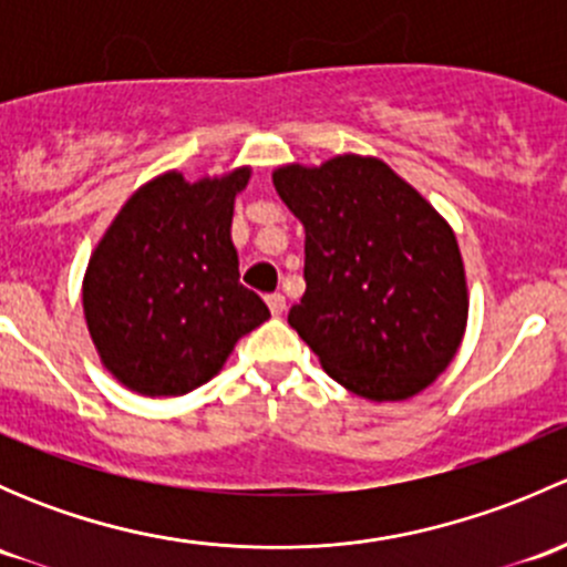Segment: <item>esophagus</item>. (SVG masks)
Segmentation results:
<instances>
[{
	"instance_id": "34e87169",
	"label": "esophagus",
	"mask_w": 567,
	"mask_h": 567,
	"mask_svg": "<svg viewBox=\"0 0 567 567\" xmlns=\"http://www.w3.org/2000/svg\"><path fill=\"white\" fill-rule=\"evenodd\" d=\"M266 305H268V310H271V316H282V312H285V296L282 293L266 296Z\"/></svg>"
}]
</instances>
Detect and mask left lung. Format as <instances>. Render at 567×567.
I'll use <instances>...</instances> for the list:
<instances>
[{"instance_id":"left-lung-1","label":"left lung","mask_w":567,"mask_h":567,"mask_svg":"<svg viewBox=\"0 0 567 567\" xmlns=\"http://www.w3.org/2000/svg\"><path fill=\"white\" fill-rule=\"evenodd\" d=\"M305 225V282L288 323L359 398L405 400L444 373L466 331L455 233L414 186L370 156L274 173Z\"/></svg>"}]
</instances>
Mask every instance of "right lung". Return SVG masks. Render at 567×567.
<instances>
[{
    "instance_id": "right-lung-1",
    "label": "right lung",
    "mask_w": 567,
    "mask_h": 567,
    "mask_svg": "<svg viewBox=\"0 0 567 567\" xmlns=\"http://www.w3.org/2000/svg\"><path fill=\"white\" fill-rule=\"evenodd\" d=\"M249 167L188 183L164 173L131 194L90 257L82 305L101 362L128 390L175 398L214 379L271 318L238 282L233 203Z\"/></svg>"
}]
</instances>
